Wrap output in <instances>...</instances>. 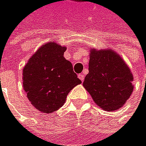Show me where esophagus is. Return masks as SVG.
<instances>
[{
    "label": "esophagus",
    "instance_id": "esophagus-1",
    "mask_svg": "<svg viewBox=\"0 0 146 146\" xmlns=\"http://www.w3.org/2000/svg\"><path fill=\"white\" fill-rule=\"evenodd\" d=\"M78 78L82 81V82H83V80H84V74H78Z\"/></svg>",
    "mask_w": 146,
    "mask_h": 146
}]
</instances>
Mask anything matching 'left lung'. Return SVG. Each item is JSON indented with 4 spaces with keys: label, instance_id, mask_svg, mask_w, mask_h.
I'll return each mask as SVG.
<instances>
[{
    "label": "left lung",
    "instance_id": "1",
    "mask_svg": "<svg viewBox=\"0 0 146 146\" xmlns=\"http://www.w3.org/2000/svg\"><path fill=\"white\" fill-rule=\"evenodd\" d=\"M133 74L113 50H92L83 86L105 110L121 108L133 92Z\"/></svg>",
    "mask_w": 146,
    "mask_h": 146
}]
</instances>
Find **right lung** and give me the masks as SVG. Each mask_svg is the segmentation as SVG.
Returning a JSON list of instances; mask_svg holds the SVG:
<instances>
[{
	"instance_id": "right-lung-1",
	"label": "right lung",
	"mask_w": 146,
	"mask_h": 146,
	"mask_svg": "<svg viewBox=\"0 0 146 146\" xmlns=\"http://www.w3.org/2000/svg\"><path fill=\"white\" fill-rule=\"evenodd\" d=\"M66 47L49 42L42 46L23 69V88L37 110L56 111L72 88L82 83L72 64L64 57Z\"/></svg>"
}]
</instances>
